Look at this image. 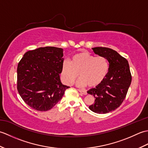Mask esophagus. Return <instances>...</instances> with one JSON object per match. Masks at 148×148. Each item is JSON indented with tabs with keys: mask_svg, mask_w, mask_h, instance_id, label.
Returning <instances> with one entry per match:
<instances>
[{
	"mask_svg": "<svg viewBox=\"0 0 148 148\" xmlns=\"http://www.w3.org/2000/svg\"><path fill=\"white\" fill-rule=\"evenodd\" d=\"M78 91H79V92L81 93V94H83V95H87V92H86L85 90H78Z\"/></svg>",
	"mask_w": 148,
	"mask_h": 148,
	"instance_id": "obj_1",
	"label": "esophagus"
}]
</instances>
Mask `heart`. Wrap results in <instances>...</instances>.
<instances>
[{
	"label": "heart",
	"mask_w": 148,
	"mask_h": 148,
	"mask_svg": "<svg viewBox=\"0 0 148 148\" xmlns=\"http://www.w3.org/2000/svg\"><path fill=\"white\" fill-rule=\"evenodd\" d=\"M108 71L109 64L105 57L82 52L72 56L71 62L67 60L63 62L61 77L65 84H71L79 74L81 78L77 81V86L94 87L102 82Z\"/></svg>",
	"instance_id": "obj_1"
}]
</instances>
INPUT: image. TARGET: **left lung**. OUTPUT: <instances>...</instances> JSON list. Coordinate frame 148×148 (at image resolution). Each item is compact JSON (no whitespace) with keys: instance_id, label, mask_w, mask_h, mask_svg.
I'll list each match as a JSON object with an SVG mask.
<instances>
[{"instance_id":"8db88e82","label":"left lung","mask_w":148,"mask_h":148,"mask_svg":"<svg viewBox=\"0 0 148 148\" xmlns=\"http://www.w3.org/2000/svg\"><path fill=\"white\" fill-rule=\"evenodd\" d=\"M92 49L96 55L107 59L109 71L101 83L87 92L95 97L89 109L98 114H106L117 109L126 97L132 81L129 64L126 58L111 48L95 47Z\"/></svg>"}]
</instances>
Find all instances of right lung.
<instances>
[{"label":"right lung","instance_id":"add662e5","mask_svg":"<svg viewBox=\"0 0 148 148\" xmlns=\"http://www.w3.org/2000/svg\"><path fill=\"white\" fill-rule=\"evenodd\" d=\"M63 49L47 46L24 54L17 68V88L28 106L37 111L53 108L69 86L60 78Z\"/></svg>","mask_w":148,"mask_h":148}]
</instances>
